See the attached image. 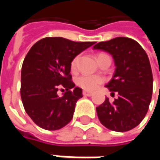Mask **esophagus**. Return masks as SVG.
<instances>
[{"mask_svg": "<svg viewBox=\"0 0 160 160\" xmlns=\"http://www.w3.org/2000/svg\"><path fill=\"white\" fill-rule=\"evenodd\" d=\"M83 94L84 96H92V92H87V91H83Z\"/></svg>", "mask_w": 160, "mask_h": 160, "instance_id": "34e87169", "label": "esophagus"}]
</instances>
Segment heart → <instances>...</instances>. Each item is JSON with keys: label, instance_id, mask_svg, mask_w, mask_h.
<instances>
[{"label": "heart", "instance_id": "b5f03b06", "mask_svg": "<svg viewBox=\"0 0 160 160\" xmlns=\"http://www.w3.org/2000/svg\"><path fill=\"white\" fill-rule=\"evenodd\" d=\"M103 55V53H101L98 55V58ZM77 60L78 58H75L73 59L72 63H71V68L75 69L77 68ZM104 78L101 76H96V75H83L81 77L77 78V84L82 87L84 90H88V91H92V90L96 89L101 83H103Z\"/></svg>", "mask_w": 160, "mask_h": 160}]
</instances>
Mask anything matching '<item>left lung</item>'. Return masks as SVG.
<instances>
[{
  "label": "left lung",
  "mask_w": 160,
  "mask_h": 160,
  "mask_svg": "<svg viewBox=\"0 0 160 160\" xmlns=\"http://www.w3.org/2000/svg\"><path fill=\"white\" fill-rule=\"evenodd\" d=\"M93 49L112 55L116 69L105 86L111 95L118 93L113 102L106 98L96 108L98 118L109 130L129 131L144 118L151 101L153 77L148 55L136 41L127 37L100 42Z\"/></svg>",
  "instance_id": "obj_1"
}]
</instances>
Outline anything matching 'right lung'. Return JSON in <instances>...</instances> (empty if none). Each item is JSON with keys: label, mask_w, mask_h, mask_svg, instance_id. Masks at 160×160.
<instances>
[{"label": "right lung", "mask_w": 160, "mask_h": 160, "mask_svg": "<svg viewBox=\"0 0 160 160\" xmlns=\"http://www.w3.org/2000/svg\"><path fill=\"white\" fill-rule=\"evenodd\" d=\"M94 43L46 37L28 52L22 65L20 94L26 112L41 128L58 130L73 118L76 103L83 94L71 80V62ZM62 87L67 92L60 97L57 92Z\"/></svg>", "instance_id": "right-lung-1"}]
</instances>
